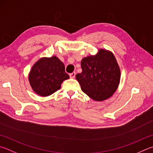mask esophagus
Instances as JSON below:
<instances>
[{
	"label": "esophagus",
	"mask_w": 153,
	"mask_h": 153,
	"mask_svg": "<svg viewBox=\"0 0 153 153\" xmlns=\"http://www.w3.org/2000/svg\"><path fill=\"white\" fill-rule=\"evenodd\" d=\"M69 77L71 78H75V77H76V72H72L71 74H69Z\"/></svg>",
	"instance_id": "esophagus-1"
}]
</instances>
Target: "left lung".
I'll use <instances>...</instances> for the list:
<instances>
[{
	"mask_svg": "<svg viewBox=\"0 0 153 153\" xmlns=\"http://www.w3.org/2000/svg\"><path fill=\"white\" fill-rule=\"evenodd\" d=\"M82 72L76 77L82 90L96 101L110 98L118 87L120 70L114 55L105 49L98 53L83 58Z\"/></svg>",
	"mask_w": 153,
	"mask_h": 153,
	"instance_id": "8db88e82",
	"label": "left lung"
}]
</instances>
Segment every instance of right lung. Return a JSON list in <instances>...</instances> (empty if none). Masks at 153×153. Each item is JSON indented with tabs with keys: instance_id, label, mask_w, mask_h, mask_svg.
<instances>
[{
	"instance_id": "obj_1",
	"label": "right lung",
	"mask_w": 153,
	"mask_h": 153,
	"mask_svg": "<svg viewBox=\"0 0 153 153\" xmlns=\"http://www.w3.org/2000/svg\"><path fill=\"white\" fill-rule=\"evenodd\" d=\"M69 78L65 65L56 56L41 58L30 69L29 81L33 90L41 96H48L61 88Z\"/></svg>"
}]
</instances>
